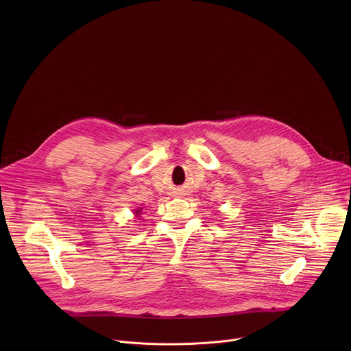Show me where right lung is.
I'll return each mask as SVG.
<instances>
[{"label": "right lung", "mask_w": 351, "mask_h": 351, "mask_svg": "<svg viewBox=\"0 0 351 351\" xmlns=\"http://www.w3.org/2000/svg\"><path fill=\"white\" fill-rule=\"evenodd\" d=\"M140 213H141V208H138V210H136V213H134V214H136V215H140Z\"/></svg>", "instance_id": "1"}]
</instances>
